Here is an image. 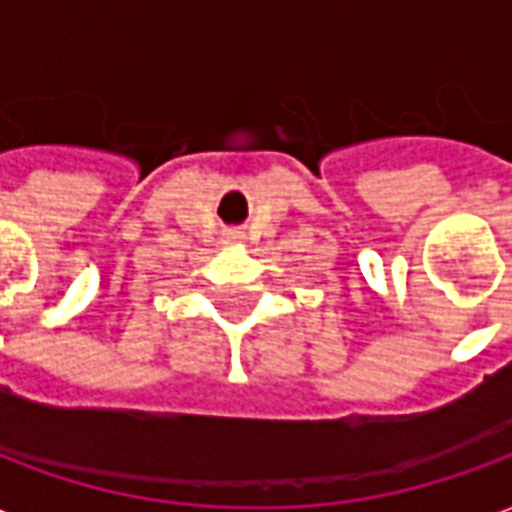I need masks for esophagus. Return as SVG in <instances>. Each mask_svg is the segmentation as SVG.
<instances>
[{
	"mask_svg": "<svg viewBox=\"0 0 512 512\" xmlns=\"http://www.w3.org/2000/svg\"><path fill=\"white\" fill-rule=\"evenodd\" d=\"M244 241V233L238 230V227H230V230H224V244H241Z\"/></svg>",
	"mask_w": 512,
	"mask_h": 512,
	"instance_id": "1",
	"label": "esophagus"
}]
</instances>
